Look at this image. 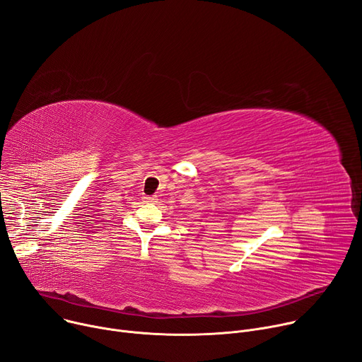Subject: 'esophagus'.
Instances as JSON below:
<instances>
[{
  "instance_id": "esophagus-1",
  "label": "esophagus",
  "mask_w": 362,
  "mask_h": 362,
  "mask_svg": "<svg viewBox=\"0 0 362 362\" xmlns=\"http://www.w3.org/2000/svg\"><path fill=\"white\" fill-rule=\"evenodd\" d=\"M157 201V196L153 194V196H144L143 198V202H156Z\"/></svg>"
}]
</instances>
